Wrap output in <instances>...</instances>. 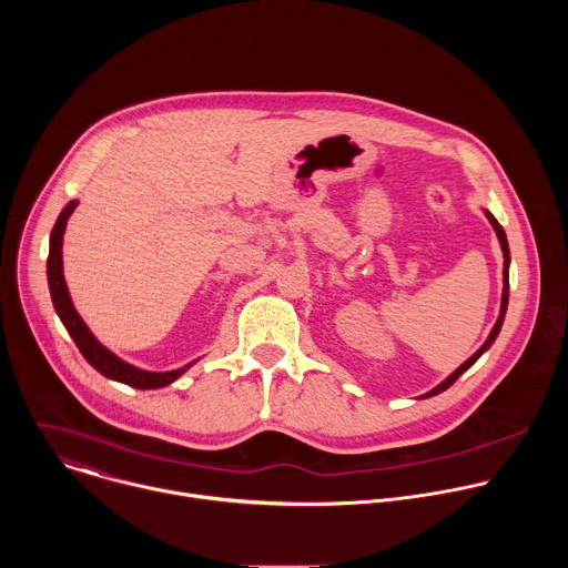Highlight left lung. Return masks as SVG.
Wrapping results in <instances>:
<instances>
[{
	"instance_id": "left-lung-1",
	"label": "left lung",
	"mask_w": 568,
	"mask_h": 568,
	"mask_svg": "<svg viewBox=\"0 0 568 568\" xmlns=\"http://www.w3.org/2000/svg\"><path fill=\"white\" fill-rule=\"evenodd\" d=\"M485 215H488V220H490V224L495 226V231H497V237H499V242H501V250H504V294H501V312H499V318H497V323H495V328H493V333H490V337L485 339V344L465 362V364H460L445 382H440L436 388H432L429 393H425L423 397H432V395H438V393H443V390H447L485 351H488L493 344H495V339H497V335H499V331H501V326H504V316H506V310H508V290H510V281H508V267H510V250H508V237H506V231H504V226L497 222V217L490 213V211H485Z\"/></svg>"
}]
</instances>
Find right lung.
<instances>
[{"mask_svg":"<svg viewBox=\"0 0 568 568\" xmlns=\"http://www.w3.org/2000/svg\"><path fill=\"white\" fill-rule=\"evenodd\" d=\"M75 200L69 202L62 213L58 215L55 224H53V231H51V237H49V258H47V278H49V292H51V301H53V307L62 321V326L67 328V333L71 335V339L75 342L78 351L83 353V357L105 377L114 379V382H121V384H128L132 388H161L166 384H173L178 377H182L191 366H182L178 371H166V373H154V371H143V368H136L128 362H123L121 357H116L112 351H108L94 335L92 331L85 326V321L80 318V314L75 312L73 303H71V296H69V290H67V283H64V276H62V235H64V226H67V220L69 215L73 213L75 209Z\"/></svg>","mask_w":568,"mask_h":568,"instance_id":"right-lung-1","label":"right lung"}]
</instances>
